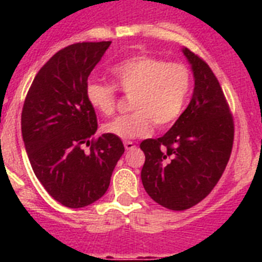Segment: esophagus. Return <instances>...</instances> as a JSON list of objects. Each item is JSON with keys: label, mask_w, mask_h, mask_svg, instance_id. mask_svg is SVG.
Listing matches in <instances>:
<instances>
[{"label": "esophagus", "mask_w": 262, "mask_h": 262, "mask_svg": "<svg viewBox=\"0 0 262 262\" xmlns=\"http://www.w3.org/2000/svg\"><path fill=\"white\" fill-rule=\"evenodd\" d=\"M136 145L134 144L133 142H124V148H126V151H133Z\"/></svg>", "instance_id": "34e87169"}]
</instances>
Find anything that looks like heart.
I'll return each mask as SVG.
<instances>
[{
	"label": "heart",
	"mask_w": 262,
	"mask_h": 262,
	"mask_svg": "<svg viewBox=\"0 0 262 262\" xmlns=\"http://www.w3.org/2000/svg\"><path fill=\"white\" fill-rule=\"evenodd\" d=\"M113 82L90 81L85 88L89 105L103 115L117 107V89L129 98L131 114L120 115L103 124L108 135L123 140L151 134L152 123L159 127L172 124L181 115L191 86V75L181 62H166L148 55L129 57L110 71Z\"/></svg>",
	"instance_id": "b5f03b06"
}]
</instances>
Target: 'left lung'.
I'll return each mask as SVG.
<instances>
[{"instance_id":"obj_1","label":"left lung","mask_w":262,"mask_h":262,"mask_svg":"<svg viewBox=\"0 0 262 262\" xmlns=\"http://www.w3.org/2000/svg\"><path fill=\"white\" fill-rule=\"evenodd\" d=\"M191 64L194 92L186 110L161 138L145 139L142 182L155 202L174 211L190 209L217 184L230 160L233 118L206 61L182 50Z\"/></svg>"}]
</instances>
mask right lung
<instances>
[{"instance_id":"right-lung-1","label":"right lung","mask_w":262,"mask_h":262,"mask_svg":"<svg viewBox=\"0 0 262 262\" xmlns=\"http://www.w3.org/2000/svg\"><path fill=\"white\" fill-rule=\"evenodd\" d=\"M110 45L84 41L60 50L38 72L23 103L22 136L32 170L53 200L71 209L106 193L124 154L117 136L94 139L97 115L85 97L90 72Z\"/></svg>"}]
</instances>
